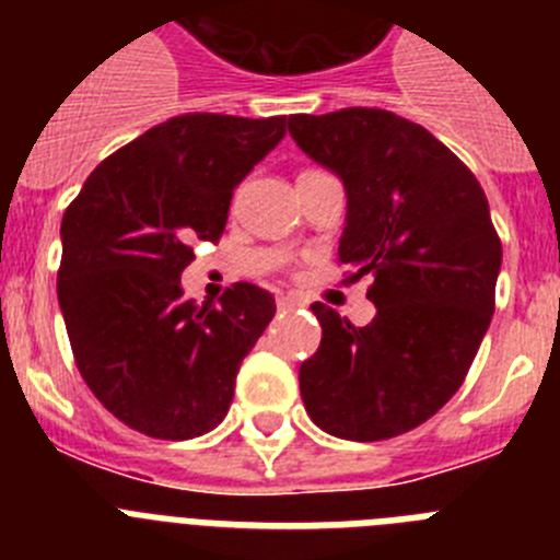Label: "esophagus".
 <instances>
[{
	"label": "esophagus",
	"instance_id": "34e87169",
	"mask_svg": "<svg viewBox=\"0 0 560 560\" xmlns=\"http://www.w3.org/2000/svg\"><path fill=\"white\" fill-rule=\"evenodd\" d=\"M303 300L296 294H283V296H277V308L280 311H294V308H303Z\"/></svg>",
	"mask_w": 560,
	"mask_h": 560
}]
</instances>
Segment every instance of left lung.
I'll return each instance as SVG.
<instances>
[{
  "instance_id": "left-lung-1",
  "label": "left lung",
  "mask_w": 560,
  "mask_h": 560,
  "mask_svg": "<svg viewBox=\"0 0 560 560\" xmlns=\"http://www.w3.org/2000/svg\"><path fill=\"white\" fill-rule=\"evenodd\" d=\"M289 131L348 192L339 260L368 275L364 328L314 303L319 350L300 368L305 412L355 443L404 434L459 389L491 325L502 244L485 190L418 122L384 108L291 114Z\"/></svg>"
}]
</instances>
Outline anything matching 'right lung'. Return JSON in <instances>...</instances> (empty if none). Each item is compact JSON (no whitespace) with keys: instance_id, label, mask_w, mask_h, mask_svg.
<instances>
[{"instance_id":"add662e5","label":"right lung","mask_w":560,"mask_h":560,"mask_svg":"<svg viewBox=\"0 0 560 560\" xmlns=\"http://www.w3.org/2000/svg\"><path fill=\"white\" fill-rule=\"evenodd\" d=\"M285 137V117L182 114L103 160L61 221L58 305L86 387L126 427L190 440L224 420L275 296L235 283L182 291L192 246L215 244L232 190Z\"/></svg>"}]
</instances>
